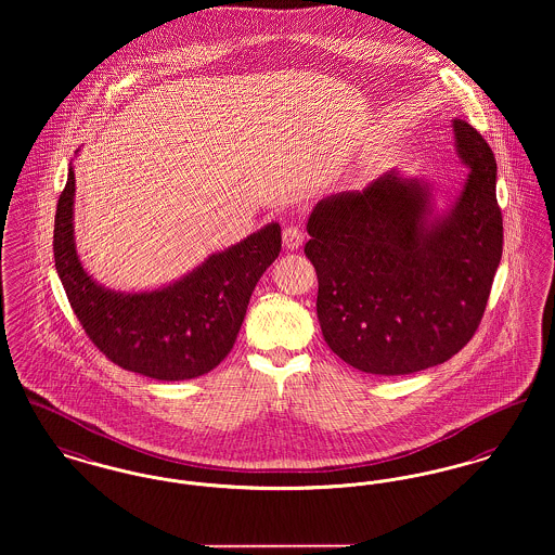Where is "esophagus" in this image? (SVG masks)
Listing matches in <instances>:
<instances>
[{
  "instance_id": "1",
  "label": "esophagus",
  "mask_w": 555,
  "mask_h": 555,
  "mask_svg": "<svg viewBox=\"0 0 555 555\" xmlns=\"http://www.w3.org/2000/svg\"><path fill=\"white\" fill-rule=\"evenodd\" d=\"M302 242H305V234H302V230L300 228H296V225H288L286 230H284V244H286V248H298V246H302Z\"/></svg>"
}]
</instances>
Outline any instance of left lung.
<instances>
[{
    "label": "left lung",
    "mask_w": 555,
    "mask_h": 555,
    "mask_svg": "<svg viewBox=\"0 0 555 555\" xmlns=\"http://www.w3.org/2000/svg\"><path fill=\"white\" fill-rule=\"evenodd\" d=\"M469 167L447 215L428 223L430 192L390 171L313 208L305 255L318 271L327 347L365 374L403 376L449 361L476 334L503 250L495 154L462 118Z\"/></svg>",
    "instance_id": "8db88e82"
}]
</instances>
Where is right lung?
<instances>
[{
  "instance_id": "add662e5",
  "label": "right lung",
  "mask_w": 555,
  "mask_h": 555,
  "mask_svg": "<svg viewBox=\"0 0 555 555\" xmlns=\"http://www.w3.org/2000/svg\"><path fill=\"white\" fill-rule=\"evenodd\" d=\"M75 173L59 198L54 259L68 302L89 340L113 363L147 378H198L234 347L248 300L282 250V230L269 223L232 248L208 257L176 284L122 294L98 286L75 250Z\"/></svg>"
}]
</instances>
